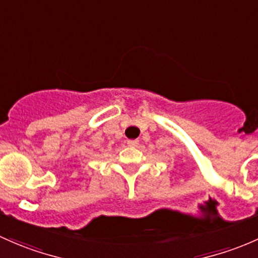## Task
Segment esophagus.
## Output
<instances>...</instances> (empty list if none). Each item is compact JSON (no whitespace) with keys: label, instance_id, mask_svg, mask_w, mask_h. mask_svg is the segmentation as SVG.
<instances>
[{"label":"esophagus","instance_id":"obj_1","mask_svg":"<svg viewBox=\"0 0 258 258\" xmlns=\"http://www.w3.org/2000/svg\"><path fill=\"white\" fill-rule=\"evenodd\" d=\"M128 145L129 147H138V144H139V140L134 139V140H128Z\"/></svg>","mask_w":258,"mask_h":258}]
</instances>
